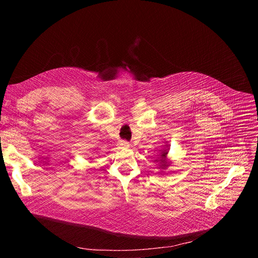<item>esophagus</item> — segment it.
<instances>
[{"label":"esophagus","instance_id":"esophagus-1","mask_svg":"<svg viewBox=\"0 0 258 258\" xmlns=\"http://www.w3.org/2000/svg\"><path fill=\"white\" fill-rule=\"evenodd\" d=\"M120 145H121L122 147H124V148H126V147H128V143H127L126 141H121V142H120Z\"/></svg>","mask_w":258,"mask_h":258}]
</instances>
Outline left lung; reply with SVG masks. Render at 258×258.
<instances>
[{
    "instance_id": "8db88e82",
    "label": "left lung",
    "mask_w": 258,
    "mask_h": 258,
    "mask_svg": "<svg viewBox=\"0 0 258 258\" xmlns=\"http://www.w3.org/2000/svg\"><path fill=\"white\" fill-rule=\"evenodd\" d=\"M167 154H168V150L163 149V150H161L160 154L158 155L157 159L155 160L156 162H158L159 168H161L162 170H163V169H166L167 166H169V164H170V162L167 160V157H166Z\"/></svg>"
}]
</instances>
